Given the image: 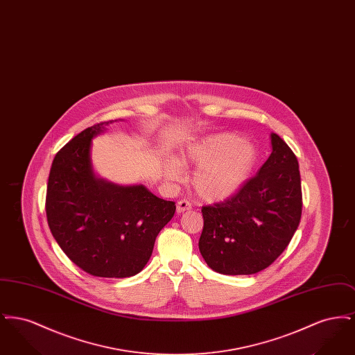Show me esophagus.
I'll use <instances>...</instances> for the list:
<instances>
[{"label":"esophagus","mask_w":355,"mask_h":355,"mask_svg":"<svg viewBox=\"0 0 355 355\" xmlns=\"http://www.w3.org/2000/svg\"><path fill=\"white\" fill-rule=\"evenodd\" d=\"M191 209V203L189 202V201H186V200H180L178 202H177V213L178 214H181V213H184V211H187V210H190Z\"/></svg>","instance_id":"obj_1"}]
</instances>
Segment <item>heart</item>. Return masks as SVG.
<instances>
[{"mask_svg": "<svg viewBox=\"0 0 355 355\" xmlns=\"http://www.w3.org/2000/svg\"><path fill=\"white\" fill-rule=\"evenodd\" d=\"M255 161V149L245 139L230 133L207 135L191 142L180 155L182 166H197L191 185L207 202L230 198L243 185ZM171 161L165 166L170 181H181L184 170Z\"/></svg>", "mask_w": 355, "mask_h": 355, "instance_id": "heart-1", "label": "heart"}]
</instances>
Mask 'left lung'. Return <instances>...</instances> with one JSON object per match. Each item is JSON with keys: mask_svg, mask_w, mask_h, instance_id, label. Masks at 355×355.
Wrapping results in <instances>:
<instances>
[{"mask_svg": "<svg viewBox=\"0 0 355 355\" xmlns=\"http://www.w3.org/2000/svg\"><path fill=\"white\" fill-rule=\"evenodd\" d=\"M268 161L234 196L202 206L198 248L210 269L249 275L269 268L284 253L302 214V190L295 154L271 133Z\"/></svg>", "mask_w": 355, "mask_h": 355, "instance_id": "left-lung-1", "label": "left lung"}]
</instances>
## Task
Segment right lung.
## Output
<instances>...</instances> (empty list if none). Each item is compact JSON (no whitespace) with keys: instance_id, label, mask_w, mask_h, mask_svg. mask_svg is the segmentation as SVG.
Wrapping results in <instances>:
<instances>
[{"instance_id":"add662e5","label":"right lung","mask_w":355,"mask_h":355,"mask_svg":"<svg viewBox=\"0 0 355 355\" xmlns=\"http://www.w3.org/2000/svg\"><path fill=\"white\" fill-rule=\"evenodd\" d=\"M112 122L85 129L55 154L45 209L51 234L73 263L94 277L126 278L148 263L175 202L145 186L114 185L94 175L92 139Z\"/></svg>"}]
</instances>
